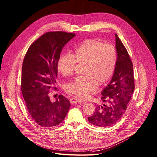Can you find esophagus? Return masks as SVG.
Instances as JSON below:
<instances>
[{"label":"esophagus","mask_w":157,"mask_h":157,"mask_svg":"<svg viewBox=\"0 0 157 157\" xmlns=\"http://www.w3.org/2000/svg\"><path fill=\"white\" fill-rule=\"evenodd\" d=\"M70 103L71 104H73V103H82V101L78 98H76V97H73V98H71L70 99Z\"/></svg>","instance_id":"1"}]
</instances>
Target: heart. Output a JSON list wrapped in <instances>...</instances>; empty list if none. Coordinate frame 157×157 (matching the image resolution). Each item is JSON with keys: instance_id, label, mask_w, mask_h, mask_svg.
<instances>
[{"instance_id": "b5f03b06", "label": "heart", "mask_w": 157, "mask_h": 157, "mask_svg": "<svg viewBox=\"0 0 157 157\" xmlns=\"http://www.w3.org/2000/svg\"><path fill=\"white\" fill-rule=\"evenodd\" d=\"M117 54L114 46L88 39L81 44L71 56L64 54L57 63V70L64 77L74 74L76 63L83 65L82 75L65 86L69 93L85 98L111 78L116 66Z\"/></svg>"}]
</instances>
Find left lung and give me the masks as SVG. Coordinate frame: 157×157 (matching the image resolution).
I'll return each instance as SVG.
<instances>
[{"label":"left lung","mask_w":157,"mask_h":157,"mask_svg":"<svg viewBox=\"0 0 157 157\" xmlns=\"http://www.w3.org/2000/svg\"><path fill=\"white\" fill-rule=\"evenodd\" d=\"M115 37L116 66L111 81L101 93L104 104L97 105L93 115L88 117L90 123L100 127L111 126L122 118L135 88L132 61L117 34Z\"/></svg>","instance_id":"obj_1"}]
</instances>
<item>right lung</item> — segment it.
Masks as SVG:
<instances>
[{"label": "right lung", "instance_id": "right-lung-1", "mask_svg": "<svg viewBox=\"0 0 157 157\" xmlns=\"http://www.w3.org/2000/svg\"><path fill=\"white\" fill-rule=\"evenodd\" d=\"M75 35L59 31L45 33L31 44L25 56L21 73L22 94L30 115L42 127L59 125L70 107L69 100L63 95H59L52 102L49 94V90L56 83L57 63L62 49Z\"/></svg>", "mask_w": 157, "mask_h": 157}]
</instances>
